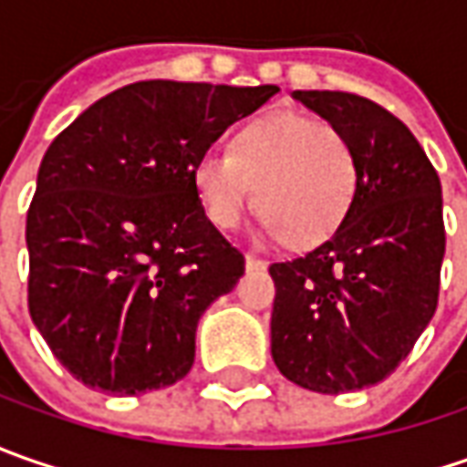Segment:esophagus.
<instances>
[{"label":"esophagus","mask_w":467,"mask_h":467,"mask_svg":"<svg viewBox=\"0 0 467 467\" xmlns=\"http://www.w3.org/2000/svg\"><path fill=\"white\" fill-rule=\"evenodd\" d=\"M265 267H267V262L254 254H246V270H265Z\"/></svg>","instance_id":"obj_1"}]
</instances>
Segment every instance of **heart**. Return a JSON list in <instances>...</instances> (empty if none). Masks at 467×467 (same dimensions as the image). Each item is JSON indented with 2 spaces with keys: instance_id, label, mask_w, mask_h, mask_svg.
<instances>
[{
  "instance_id": "1",
  "label": "heart",
  "mask_w": 467,
  "mask_h": 467,
  "mask_svg": "<svg viewBox=\"0 0 467 467\" xmlns=\"http://www.w3.org/2000/svg\"><path fill=\"white\" fill-rule=\"evenodd\" d=\"M358 184V158L343 130L301 114H267L236 132L231 153H207L194 189L207 218L236 228L254 202L265 228L294 249L325 242Z\"/></svg>"
}]
</instances>
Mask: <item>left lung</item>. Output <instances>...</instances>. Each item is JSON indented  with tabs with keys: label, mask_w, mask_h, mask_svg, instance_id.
<instances>
[{
	"label": "left lung",
	"mask_w": 467,
	"mask_h": 467,
	"mask_svg": "<svg viewBox=\"0 0 467 467\" xmlns=\"http://www.w3.org/2000/svg\"><path fill=\"white\" fill-rule=\"evenodd\" d=\"M294 99L346 132L358 184L330 239L270 265L273 361L294 385L340 395L389 377L437 312L441 184L419 140L379 103L340 90Z\"/></svg>",
	"instance_id": "1"
}]
</instances>
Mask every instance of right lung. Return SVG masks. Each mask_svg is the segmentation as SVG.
I'll list each match as a JSON object with an SVG mask.
<instances>
[{
  "label": "right lung",
  "mask_w": 467,
  "mask_h": 467,
  "mask_svg": "<svg viewBox=\"0 0 467 467\" xmlns=\"http://www.w3.org/2000/svg\"><path fill=\"white\" fill-rule=\"evenodd\" d=\"M278 90L132 82L48 145L27 207V309L82 385L140 395L189 374L200 317L244 275L194 166Z\"/></svg>",
  "instance_id": "1"
}]
</instances>
